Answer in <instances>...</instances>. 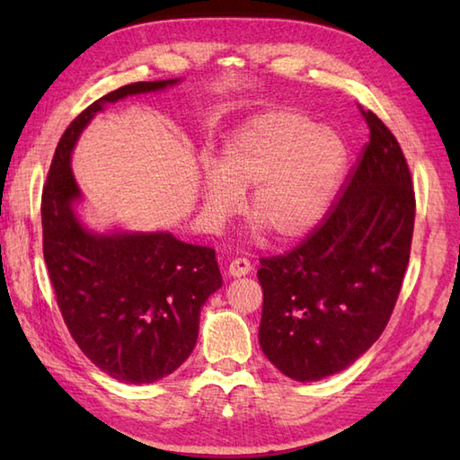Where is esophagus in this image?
I'll return each mask as SVG.
<instances>
[{"label": "esophagus", "mask_w": 460, "mask_h": 460, "mask_svg": "<svg viewBox=\"0 0 460 460\" xmlns=\"http://www.w3.org/2000/svg\"><path fill=\"white\" fill-rule=\"evenodd\" d=\"M249 272H251L249 259L237 257V259L231 261V265H229V275L231 277H245V275H249Z\"/></svg>", "instance_id": "obj_1"}]
</instances>
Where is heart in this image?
I'll return each mask as SVG.
<instances>
[{"mask_svg": "<svg viewBox=\"0 0 460 460\" xmlns=\"http://www.w3.org/2000/svg\"><path fill=\"white\" fill-rule=\"evenodd\" d=\"M340 136L295 111H275L243 126L201 173V198L211 217L237 209L253 188L249 219L277 241L305 237L324 217L344 170Z\"/></svg>", "mask_w": 460, "mask_h": 460, "instance_id": "1", "label": "heart"}]
</instances>
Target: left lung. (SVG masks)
I'll return each instance as SVG.
<instances>
[{
	"instance_id": "obj_1",
	"label": "left lung",
	"mask_w": 460,
	"mask_h": 460,
	"mask_svg": "<svg viewBox=\"0 0 460 460\" xmlns=\"http://www.w3.org/2000/svg\"><path fill=\"white\" fill-rule=\"evenodd\" d=\"M340 198L285 255L262 257L259 341L282 374L318 381L346 369L385 330L411 252L415 191L397 138L371 111Z\"/></svg>"
}]
</instances>
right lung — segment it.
Here are the masks:
<instances>
[{
	"label": "right lung",
	"instance_id": "add662e5",
	"mask_svg": "<svg viewBox=\"0 0 460 460\" xmlns=\"http://www.w3.org/2000/svg\"><path fill=\"white\" fill-rule=\"evenodd\" d=\"M173 83L126 84L84 109L57 144L41 198L43 257L68 332L96 367L136 385L170 376L188 359L199 312L223 279L211 247L172 233L86 231L75 215L81 191L71 152L104 102Z\"/></svg>",
	"mask_w": 460,
	"mask_h": 460
}]
</instances>
